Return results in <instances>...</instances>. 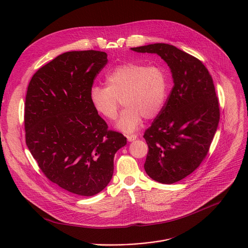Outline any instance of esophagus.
<instances>
[{
    "instance_id": "obj_1",
    "label": "esophagus",
    "mask_w": 248,
    "mask_h": 248,
    "mask_svg": "<svg viewBox=\"0 0 248 248\" xmlns=\"http://www.w3.org/2000/svg\"><path fill=\"white\" fill-rule=\"evenodd\" d=\"M126 138H127L128 141H133V140H135L137 138V135L136 134H127Z\"/></svg>"
}]
</instances>
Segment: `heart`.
Here are the masks:
<instances>
[{
    "instance_id": "obj_1",
    "label": "heart",
    "mask_w": 248,
    "mask_h": 248,
    "mask_svg": "<svg viewBox=\"0 0 248 248\" xmlns=\"http://www.w3.org/2000/svg\"><path fill=\"white\" fill-rule=\"evenodd\" d=\"M106 82L108 86L91 87L90 102L105 119L115 120L123 100L125 108L117 126L124 131L137 128L142 118L151 120L158 116L168 95V74L158 64L123 63L108 74Z\"/></svg>"
}]
</instances>
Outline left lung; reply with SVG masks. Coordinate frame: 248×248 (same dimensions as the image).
Here are the masks:
<instances>
[{
    "label": "left lung",
    "instance_id": "8db88e82",
    "mask_svg": "<svg viewBox=\"0 0 248 248\" xmlns=\"http://www.w3.org/2000/svg\"><path fill=\"white\" fill-rule=\"evenodd\" d=\"M131 50L157 54L170 69L172 89L143 137L149 148L146 173L171 185L194 171L209 151L220 120L213 79L201 61L172 45L156 43Z\"/></svg>",
    "mask_w": 248,
    "mask_h": 248
}]
</instances>
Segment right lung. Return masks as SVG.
Listing matches in <instances>:
<instances>
[{"instance_id":"1","label":"right lung","mask_w":248,"mask_h":248,"mask_svg":"<svg viewBox=\"0 0 248 248\" xmlns=\"http://www.w3.org/2000/svg\"><path fill=\"white\" fill-rule=\"evenodd\" d=\"M101 51L63 53L32 77L25 97L26 145L60 187L93 196L112 180L116 152L126 144L108 130L90 102L94 79L107 63Z\"/></svg>"}]
</instances>
